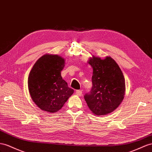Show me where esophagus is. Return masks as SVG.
Masks as SVG:
<instances>
[{
	"mask_svg": "<svg viewBox=\"0 0 152 152\" xmlns=\"http://www.w3.org/2000/svg\"><path fill=\"white\" fill-rule=\"evenodd\" d=\"M76 95H77V96H81L82 95V91H80V90H77L76 91Z\"/></svg>",
	"mask_w": 152,
	"mask_h": 152,
	"instance_id": "esophagus-1",
	"label": "esophagus"
}]
</instances>
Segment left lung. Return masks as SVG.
<instances>
[{
    "mask_svg": "<svg viewBox=\"0 0 152 152\" xmlns=\"http://www.w3.org/2000/svg\"><path fill=\"white\" fill-rule=\"evenodd\" d=\"M93 68L92 87L84 98L95 115L110 113L122 102L125 92V81L121 70L111 57L104 60L94 56L89 61Z\"/></svg>",
    "mask_w": 152,
    "mask_h": 152,
    "instance_id": "obj_1",
    "label": "left lung"
}]
</instances>
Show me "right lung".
<instances>
[{
  "instance_id": "right-lung-1",
  "label": "right lung",
  "mask_w": 152,
  "mask_h": 152,
  "mask_svg": "<svg viewBox=\"0 0 152 152\" xmlns=\"http://www.w3.org/2000/svg\"><path fill=\"white\" fill-rule=\"evenodd\" d=\"M65 60L58 55L45 54L37 61L28 77L31 97L41 110L56 112L74 92L62 79Z\"/></svg>"
}]
</instances>
